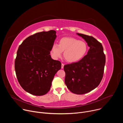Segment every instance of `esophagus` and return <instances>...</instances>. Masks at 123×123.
<instances>
[{"instance_id":"34e87169","label":"esophagus","mask_w":123,"mask_h":123,"mask_svg":"<svg viewBox=\"0 0 123 123\" xmlns=\"http://www.w3.org/2000/svg\"><path fill=\"white\" fill-rule=\"evenodd\" d=\"M64 64H63V63H62V64H61V68H64Z\"/></svg>"}]
</instances>
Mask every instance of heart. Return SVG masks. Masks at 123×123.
<instances>
[{
    "label": "heart",
    "instance_id": "obj_1",
    "mask_svg": "<svg viewBox=\"0 0 123 123\" xmlns=\"http://www.w3.org/2000/svg\"><path fill=\"white\" fill-rule=\"evenodd\" d=\"M88 46L83 41L73 37L62 38L59 44H55L51 49V54L54 58L61 57L64 52V58L69 63H75L83 58L87 54Z\"/></svg>",
    "mask_w": 123,
    "mask_h": 123
}]
</instances>
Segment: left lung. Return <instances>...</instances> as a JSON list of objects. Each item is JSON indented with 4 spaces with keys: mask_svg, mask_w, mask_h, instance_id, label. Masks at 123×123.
Segmentation results:
<instances>
[{
    "mask_svg": "<svg viewBox=\"0 0 123 123\" xmlns=\"http://www.w3.org/2000/svg\"><path fill=\"white\" fill-rule=\"evenodd\" d=\"M77 34L85 39L90 49L81 60L64 66L65 82L73 93L83 94L100 84L103 77L106 56L102 44L95 38L82 33Z\"/></svg>",
    "mask_w": 123,
    "mask_h": 123,
    "instance_id": "8db88e82",
    "label": "left lung"
}]
</instances>
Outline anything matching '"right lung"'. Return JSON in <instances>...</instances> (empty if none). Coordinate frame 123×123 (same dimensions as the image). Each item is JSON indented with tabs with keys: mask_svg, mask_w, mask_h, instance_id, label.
Instances as JSON below:
<instances>
[{
	"mask_svg": "<svg viewBox=\"0 0 123 123\" xmlns=\"http://www.w3.org/2000/svg\"><path fill=\"white\" fill-rule=\"evenodd\" d=\"M55 33V31L50 30L31 35L17 50L14 63L17 79L22 88L32 95L46 94L61 68L60 61L53 60L49 55Z\"/></svg>",
	"mask_w": 123,
	"mask_h": 123,
	"instance_id": "right-lung-1",
	"label": "right lung"
}]
</instances>
